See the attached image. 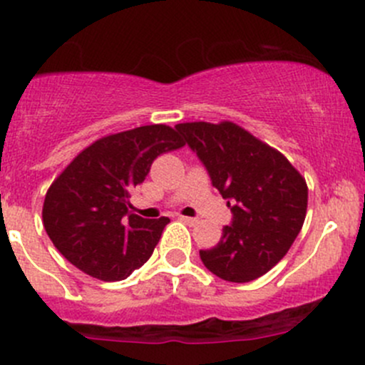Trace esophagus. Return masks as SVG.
Segmentation results:
<instances>
[{
	"label": "esophagus",
	"instance_id": "34e87169",
	"mask_svg": "<svg viewBox=\"0 0 365 365\" xmlns=\"http://www.w3.org/2000/svg\"><path fill=\"white\" fill-rule=\"evenodd\" d=\"M180 220L185 222V224H189V225L197 224V218H194V217H180Z\"/></svg>",
	"mask_w": 365,
	"mask_h": 365
}]
</instances>
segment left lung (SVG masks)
<instances>
[{
  "label": "left lung",
  "instance_id": "left-lung-1",
  "mask_svg": "<svg viewBox=\"0 0 365 365\" xmlns=\"http://www.w3.org/2000/svg\"><path fill=\"white\" fill-rule=\"evenodd\" d=\"M176 131L197 153L232 212L220 241L199 252L206 269L232 283L266 274L301 232L308 208L306 180L283 153L232 122H185Z\"/></svg>",
  "mask_w": 365,
  "mask_h": 365
}]
</instances>
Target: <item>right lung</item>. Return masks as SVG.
<instances>
[{
  "label": "right lung",
  "mask_w": 365,
  "mask_h": 365,
  "mask_svg": "<svg viewBox=\"0 0 365 365\" xmlns=\"http://www.w3.org/2000/svg\"><path fill=\"white\" fill-rule=\"evenodd\" d=\"M185 141L170 125H141L83 148L53 180L43 225L75 267L103 282H120L150 259L170 218L129 212V197L153 160Z\"/></svg>",
  "instance_id": "1"
}]
</instances>
